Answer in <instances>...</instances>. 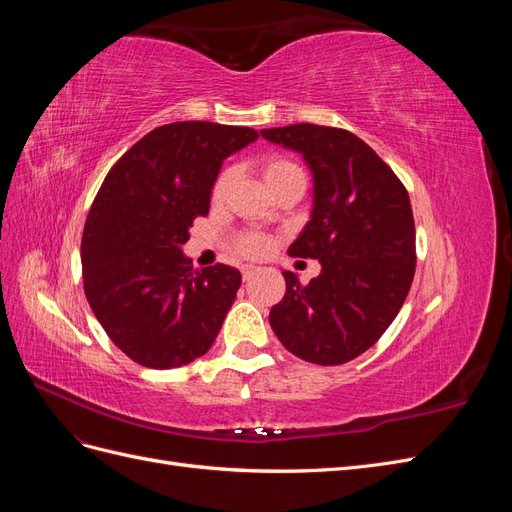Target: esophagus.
Returning a JSON list of instances; mask_svg holds the SVG:
<instances>
[{
    "mask_svg": "<svg viewBox=\"0 0 512 512\" xmlns=\"http://www.w3.org/2000/svg\"><path fill=\"white\" fill-rule=\"evenodd\" d=\"M256 273V267H252V265H247V267H243V280H250V277Z\"/></svg>",
    "mask_w": 512,
    "mask_h": 512,
    "instance_id": "34e87169",
    "label": "esophagus"
}]
</instances>
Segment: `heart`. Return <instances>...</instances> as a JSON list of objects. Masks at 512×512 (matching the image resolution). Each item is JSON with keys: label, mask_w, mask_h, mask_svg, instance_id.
<instances>
[{"label": "heart", "mask_w": 512, "mask_h": 512, "mask_svg": "<svg viewBox=\"0 0 512 512\" xmlns=\"http://www.w3.org/2000/svg\"><path fill=\"white\" fill-rule=\"evenodd\" d=\"M294 173H301V168L290 160H284V158H271V160L265 162V166H262V175H265V181L269 185L288 177V175H294ZM228 183H230V173L226 170V173H222L213 185V200L224 198V194L228 190ZM269 245H271V241L265 235H258V232L243 235L237 243L239 252L243 256H262L269 250Z\"/></svg>", "instance_id": "1"}]
</instances>
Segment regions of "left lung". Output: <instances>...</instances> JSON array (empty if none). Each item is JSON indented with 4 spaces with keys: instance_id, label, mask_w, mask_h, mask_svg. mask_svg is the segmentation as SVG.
Returning <instances> with one entry per match:
<instances>
[{
    "instance_id": "8db88e82",
    "label": "left lung",
    "mask_w": 512,
    "mask_h": 512,
    "mask_svg": "<svg viewBox=\"0 0 512 512\" xmlns=\"http://www.w3.org/2000/svg\"><path fill=\"white\" fill-rule=\"evenodd\" d=\"M260 134L301 153L312 170V215L288 254L322 267L307 286L284 271L286 294L271 307V329L307 363H348L378 342L408 297L416 262L410 196L348 130L294 123Z\"/></svg>"
}]
</instances>
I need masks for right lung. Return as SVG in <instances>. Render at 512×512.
I'll return each instance as SVG.
<instances>
[{"label": "right lung", "instance_id": "obj_1", "mask_svg": "<svg viewBox=\"0 0 512 512\" xmlns=\"http://www.w3.org/2000/svg\"><path fill=\"white\" fill-rule=\"evenodd\" d=\"M256 138L252 128L177 121L151 130L108 170L83 230V284L102 329L134 363L188 365L220 333L241 273L194 269L181 247L209 213L224 160Z\"/></svg>", "mask_w": 512, "mask_h": 512}]
</instances>
